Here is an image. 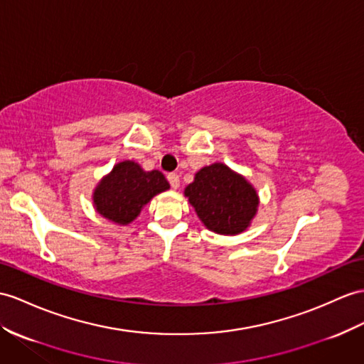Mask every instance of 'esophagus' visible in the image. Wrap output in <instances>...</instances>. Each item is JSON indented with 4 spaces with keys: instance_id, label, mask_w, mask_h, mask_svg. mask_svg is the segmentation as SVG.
Listing matches in <instances>:
<instances>
[{
    "instance_id": "obj_1",
    "label": "esophagus",
    "mask_w": 364,
    "mask_h": 364,
    "mask_svg": "<svg viewBox=\"0 0 364 364\" xmlns=\"http://www.w3.org/2000/svg\"><path fill=\"white\" fill-rule=\"evenodd\" d=\"M166 179H168V182H170V185H171V188H179V185H181V179H179V174L177 173H170L166 176Z\"/></svg>"
}]
</instances>
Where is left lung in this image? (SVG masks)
<instances>
[{
  "mask_svg": "<svg viewBox=\"0 0 364 364\" xmlns=\"http://www.w3.org/2000/svg\"><path fill=\"white\" fill-rule=\"evenodd\" d=\"M185 196L205 227L219 235L244 232L258 208L255 188L224 164L203 166Z\"/></svg>",
  "mask_w": 364,
  "mask_h": 364,
  "instance_id": "1",
  "label": "left lung"
}]
</instances>
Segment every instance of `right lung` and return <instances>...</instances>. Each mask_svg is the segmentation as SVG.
<instances>
[{
  "mask_svg": "<svg viewBox=\"0 0 364 364\" xmlns=\"http://www.w3.org/2000/svg\"><path fill=\"white\" fill-rule=\"evenodd\" d=\"M170 188L161 171H144L134 162H120L109 176L99 183L94 193L97 211L117 224H129L140 208L157 193Z\"/></svg>",
  "mask_w": 364,
  "mask_h": 364,
  "instance_id": "right-lung-1",
  "label": "right lung"
}]
</instances>
